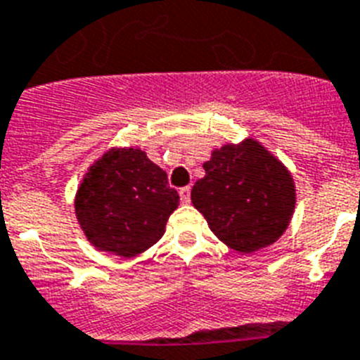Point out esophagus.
<instances>
[{
  "label": "esophagus",
  "instance_id": "obj_1",
  "mask_svg": "<svg viewBox=\"0 0 360 360\" xmlns=\"http://www.w3.org/2000/svg\"><path fill=\"white\" fill-rule=\"evenodd\" d=\"M180 200H182L184 204H189V200H191V189H189V187H182V189H180Z\"/></svg>",
  "mask_w": 360,
  "mask_h": 360
}]
</instances>
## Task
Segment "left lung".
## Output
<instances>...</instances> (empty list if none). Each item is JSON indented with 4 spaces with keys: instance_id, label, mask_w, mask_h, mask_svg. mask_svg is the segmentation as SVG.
Here are the masks:
<instances>
[{
    "instance_id": "left-lung-1",
    "label": "left lung",
    "mask_w": 360,
    "mask_h": 360,
    "mask_svg": "<svg viewBox=\"0 0 360 360\" xmlns=\"http://www.w3.org/2000/svg\"><path fill=\"white\" fill-rule=\"evenodd\" d=\"M191 202L228 248L252 254L280 239L296 207V184L281 160L257 139L213 148Z\"/></svg>"
}]
</instances>
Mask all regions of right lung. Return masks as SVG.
Listing matches in <instances>:
<instances>
[{"label": "right lung", "instance_id": "1", "mask_svg": "<svg viewBox=\"0 0 360 360\" xmlns=\"http://www.w3.org/2000/svg\"><path fill=\"white\" fill-rule=\"evenodd\" d=\"M180 197L167 173L138 147H112L91 163L77 187L75 217L97 250L136 257L165 233Z\"/></svg>", "mask_w": 360, "mask_h": 360}]
</instances>
